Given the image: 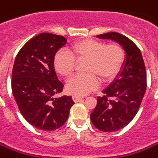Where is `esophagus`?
<instances>
[{"instance_id":"obj_1","label":"esophagus","mask_w":158,"mask_h":158,"mask_svg":"<svg viewBox=\"0 0 158 158\" xmlns=\"http://www.w3.org/2000/svg\"><path fill=\"white\" fill-rule=\"evenodd\" d=\"M73 101L74 102H79L80 101V100H82V99H83V98L79 97V96H77V95H73Z\"/></svg>"}]
</instances>
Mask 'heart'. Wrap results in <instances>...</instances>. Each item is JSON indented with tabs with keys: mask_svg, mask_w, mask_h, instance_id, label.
I'll use <instances>...</instances> for the list:
<instances>
[{
	"mask_svg": "<svg viewBox=\"0 0 158 158\" xmlns=\"http://www.w3.org/2000/svg\"><path fill=\"white\" fill-rule=\"evenodd\" d=\"M124 48L118 43H106L85 39L73 43L68 51L61 49L53 57V67L57 73L68 78L74 72L76 61L85 60L83 72L68 80L66 90L74 95H85L99 85L109 82L119 73L124 60Z\"/></svg>",
	"mask_w": 158,
	"mask_h": 158,
	"instance_id": "1",
	"label": "heart"
}]
</instances>
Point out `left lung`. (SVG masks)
<instances>
[{"label": "left lung", "instance_id": "obj_1", "mask_svg": "<svg viewBox=\"0 0 158 158\" xmlns=\"http://www.w3.org/2000/svg\"><path fill=\"white\" fill-rule=\"evenodd\" d=\"M98 37L119 43L126 52L123 70L103 92L104 96L97 98V106L91 113L96 128L112 132L126 126L138 113L146 91V70L139 48L126 36L110 32Z\"/></svg>", "mask_w": 158, "mask_h": 158}]
</instances>
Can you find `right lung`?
<instances>
[{"mask_svg": "<svg viewBox=\"0 0 158 158\" xmlns=\"http://www.w3.org/2000/svg\"><path fill=\"white\" fill-rule=\"evenodd\" d=\"M65 42V37L49 33L34 36L20 48L12 71V92L21 115L42 131L61 127L74 104L72 96L53 98L64 87L54 70L53 57Z\"/></svg>", "mask_w": 158, "mask_h": 158, "instance_id": "add662e5", "label": "right lung"}]
</instances>
